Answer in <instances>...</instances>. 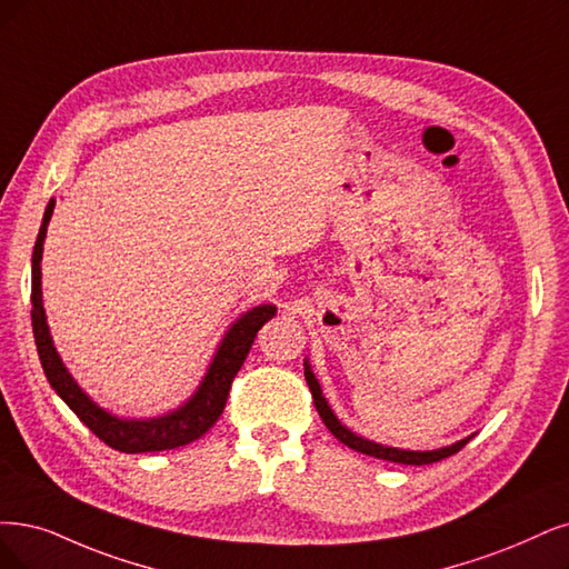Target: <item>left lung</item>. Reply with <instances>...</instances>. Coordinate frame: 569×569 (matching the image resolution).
Returning a JSON list of instances; mask_svg holds the SVG:
<instances>
[{
  "label": "left lung",
  "instance_id": "left-lung-1",
  "mask_svg": "<svg viewBox=\"0 0 569 569\" xmlns=\"http://www.w3.org/2000/svg\"><path fill=\"white\" fill-rule=\"evenodd\" d=\"M305 380H307V385H309V389H311L313 406H317V410H319V415H321V419H323V425L330 429V433H332L335 438L340 440V443H345L347 448H351V450H356V452H363V455H370V457H377V459H385V461H396V465L422 467V465H433V461H440V459H446V457L459 452V450L465 448V446L469 443V440L473 438V436H467V438L457 440V443H452V446L436 448V450H401V448L380 446V443H375V440H368V438H363V436H356L351 429H347V427L340 422L338 415H335L332 408L328 406L326 396H323V391H321V385H319V380H317V375L311 372V366H309L307 359H305Z\"/></svg>",
  "mask_w": 569,
  "mask_h": 569
}]
</instances>
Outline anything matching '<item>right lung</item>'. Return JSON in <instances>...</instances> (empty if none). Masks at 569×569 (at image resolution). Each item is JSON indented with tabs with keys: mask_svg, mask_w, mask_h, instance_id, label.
I'll return each mask as SVG.
<instances>
[{
	"mask_svg": "<svg viewBox=\"0 0 569 569\" xmlns=\"http://www.w3.org/2000/svg\"><path fill=\"white\" fill-rule=\"evenodd\" d=\"M53 206L56 201L51 199L44 210V218H41L39 237L32 252V332L39 351V361L41 368H44L49 385L81 422L102 440V443H108L119 452H161L192 443V440L201 438L220 419L231 382H234V377L241 370L252 342H256L258 330L277 313V307H252L227 328L224 338L220 340L213 359H210L197 391L189 396L180 408L147 419L117 417L100 408L93 398L74 382V377L66 368V363H62L60 353L56 351L53 338L49 332L44 300H41V252H44L47 227L53 216Z\"/></svg>",
	"mask_w": 569,
	"mask_h": 569,
	"instance_id": "obj_1",
	"label": "right lung"
}]
</instances>
